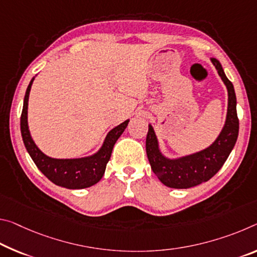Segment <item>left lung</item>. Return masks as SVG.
I'll list each match as a JSON object with an SVG mask.
<instances>
[{"instance_id":"obj_1","label":"left lung","mask_w":257,"mask_h":257,"mask_svg":"<svg viewBox=\"0 0 257 257\" xmlns=\"http://www.w3.org/2000/svg\"><path fill=\"white\" fill-rule=\"evenodd\" d=\"M211 64L227 90V109L224 125L213 143L206 149L186 156L169 158L162 152L152 124L149 123L146 136V154L151 168L162 184L172 189H190L209 181L222 168L233 150L239 134L237 98L233 84L227 79L221 63L211 58Z\"/></svg>"}]
</instances>
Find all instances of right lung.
Instances as JSON below:
<instances>
[{"label": "right lung", "instance_id": "right-lung-1", "mask_svg": "<svg viewBox=\"0 0 257 257\" xmlns=\"http://www.w3.org/2000/svg\"><path fill=\"white\" fill-rule=\"evenodd\" d=\"M34 79L35 76L31 80L27 87L25 98H24L22 117H20L22 137L28 154L36 167L41 170V173L56 185L70 190H80L95 185L103 177L107 162L111 158L113 146L127 128L129 120H125L109 130L98 151L90 156L73 159L48 157L35 144L31 135L30 127H28V99H30V92Z\"/></svg>", "mask_w": 257, "mask_h": 257}]
</instances>
